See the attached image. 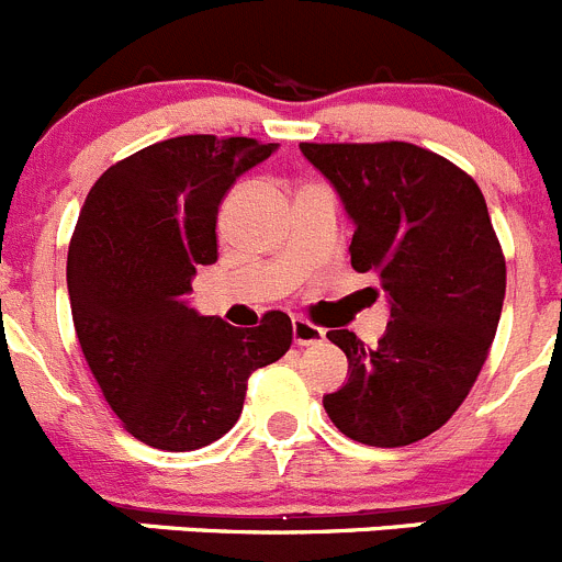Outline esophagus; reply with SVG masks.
<instances>
[{"mask_svg":"<svg viewBox=\"0 0 562 562\" xmlns=\"http://www.w3.org/2000/svg\"><path fill=\"white\" fill-rule=\"evenodd\" d=\"M293 327V344L296 346H313V344H322L324 340V329L311 324L307 318H293L291 322Z\"/></svg>","mask_w":562,"mask_h":562,"instance_id":"esophagus-1","label":"esophagus"}]
</instances>
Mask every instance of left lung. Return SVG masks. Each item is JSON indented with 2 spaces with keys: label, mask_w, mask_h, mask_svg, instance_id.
I'll list each match as a JSON object with an SVG mask.
<instances>
[{
  "label": "left lung",
  "mask_w": 562,
  "mask_h": 562,
  "mask_svg": "<svg viewBox=\"0 0 562 562\" xmlns=\"http://www.w3.org/2000/svg\"><path fill=\"white\" fill-rule=\"evenodd\" d=\"M299 149L355 222L352 269L374 271L391 302L376 349L327 333L349 380L324 411L358 443H416L463 405L499 327L507 269L485 196L447 157L405 140Z\"/></svg>",
  "instance_id": "obj_1"
}]
</instances>
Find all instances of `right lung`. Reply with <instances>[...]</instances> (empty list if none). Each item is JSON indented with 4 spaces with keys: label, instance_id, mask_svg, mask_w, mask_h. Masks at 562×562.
Returning <instances> with one entry per match:
<instances>
[{
    "label": "right lung",
    "instance_id": "right-lung-1",
    "mask_svg": "<svg viewBox=\"0 0 562 562\" xmlns=\"http://www.w3.org/2000/svg\"><path fill=\"white\" fill-rule=\"evenodd\" d=\"M277 144L180 135L110 166L68 246V299L88 369L146 447L193 452L233 429L246 380L291 349L282 311L238 329L186 299L216 263L218 204Z\"/></svg>",
    "mask_w": 562,
    "mask_h": 562
}]
</instances>
